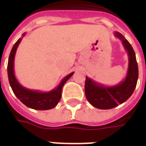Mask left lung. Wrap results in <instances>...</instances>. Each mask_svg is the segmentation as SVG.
Masks as SVG:
<instances>
[{
	"mask_svg": "<svg viewBox=\"0 0 146 146\" xmlns=\"http://www.w3.org/2000/svg\"><path fill=\"white\" fill-rule=\"evenodd\" d=\"M113 33L117 38L121 40L128 52V71L125 78L113 86H103L86 77L85 84L86 98L93 106L100 110L113 109L127 101L135 90L138 79V67L133 48L121 33L117 31Z\"/></svg>",
	"mask_w": 146,
	"mask_h": 146,
	"instance_id": "obj_1",
	"label": "left lung"
}]
</instances>
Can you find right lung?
Returning a JSON list of instances; mask_svg holds the SVG:
<instances>
[{"instance_id":"1","label":"right lung","mask_w":146,"mask_h":146,"mask_svg":"<svg viewBox=\"0 0 146 146\" xmlns=\"http://www.w3.org/2000/svg\"><path fill=\"white\" fill-rule=\"evenodd\" d=\"M25 35V33H23V35L21 38L17 40V41L14 44L9 54L8 67H7L9 84L16 97L27 107L33 109V110H51L56 106L58 104V102H60L62 88L65 84V82L73 76L74 72L69 73V75L64 77L57 87L48 92H40L38 90H29L27 88L21 86L15 76L14 58L17 47Z\"/></svg>"}]
</instances>
